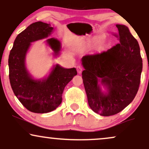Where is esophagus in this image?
Returning a JSON list of instances; mask_svg holds the SVG:
<instances>
[{
	"mask_svg": "<svg viewBox=\"0 0 149 149\" xmlns=\"http://www.w3.org/2000/svg\"><path fill=\"white\" fill-rule=\"evenodd\" d=\"M76 69H77V71H78V73H82V70H83V68H82V67H81V66L79 65L76 67Z\"/></svg>",
	"mask_w": 149,
	"mask_h": 149,
	"instance_id": "obj_1",
	"label": "esophagus"
}]
</instances>
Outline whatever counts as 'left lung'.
Returning <instances> with one entry per match:
<instances>
[{
    "mask_svg": "<svg viewBox=\"0 0 149 149\" xmlns=\"http://www.w3.org/2000/svg\"><path fill=\"white\" fill-rule=\"evenodd\" d=\"M119 43L107 51L82 57V79L90 108L100 116H113L133 100L139 89L142 59L138 42L129 28L116 24ZM107 88L101 91L99 82Z\"/></svg>",
    "mask_w": 149,
    "mask_h": 149,
    "instance_id": "obj_1",
    "label": "left lung"
}]
</instances>
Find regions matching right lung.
Masks as SVG:
<instances>
[{
	"label": "right lung",
	"mask_w": 149,
	"mask_h": 149,
	"mask_svg": "<svg viewBox=\"0 0 149 149\" xmlns=\"http://www.w3.org/2000/svg\"><path fill=\"white\" fill-rule=\"evenodd\" d=\"M54 28L41 21L31 24L17 36L9 56V78L15 95L27 110L37 113H45L55 110L62 102V94L65 86L74 76L76 68L65 69L54 66L47 78L34 80L26 69L25 56L31 42L45 38ZM47 42L56 55L61 51V42L49 38Z\"/></svg>",
	"instance_id": "right-lung-1"
}]
</instances>
